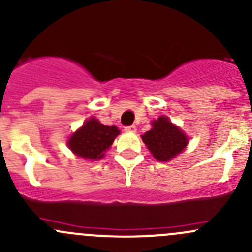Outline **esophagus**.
<instances>
[{
    "mask_svg": "<svg viewBox=\"0 0 252 252\" xmlns=\"http://www.w3.org/2000/svg\"><path fill=\"white\" fill-rule=\"evenodd\" d=\"M124 130L128 131V133H135L136 131V126H128L124 128Z\"/></svg>",
    "mask_w": 252,
    "mask_h": 252,
    "instance_id": "obj_1",
    "label": "esophagus"
}]
</instances>
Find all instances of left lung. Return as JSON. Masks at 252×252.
<instances>
[{
	"label": "left lung",
	"instance_id": "8db88e82",
	"mask_svg": "<svg viewBox=\"0 0 252 252\" xmlns=\"http://www.w3.org/2000/svg\"><path fill=\"white\" fill-rule=\"evenodd\" d=\"M147 149L157 161L166 162L185 149L188 138L167 117H159L152 122V129L141 136Z\"/></svg>",
	"mask_w": 252,
	"mask_h": 252
}]
</instances>
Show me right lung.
Listing matches in <instances>:
<instances>
[{"label": "right lung", "mask_w": 252, "mask_h": 252, "mask_svg": "<svg viewBox=\"0 0 252 252\" xmlns=\"http://www.w3.org/2000/svg\"><path fill=\"white\" fill-rule=\"evenodd\" d=\"M118 134L117 126L101 124L93 117L70 136L68 146L81 158L95 161L102 158Z\"/></svg>", "instance_id": "right-lung-1"}]
</instances>
